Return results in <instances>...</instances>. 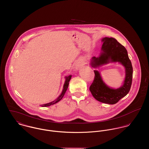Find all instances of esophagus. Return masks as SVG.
Masks as SVG:
<instances>
[{"label": "esophagus", "instance_id": "esophagus-1", "mask_svg": "<svg viewBox=\"0 0 149 149\" xmlns=\"http://www.w3.org/2000/svg\"><path fill=\"white\" fill-rule=\"evenodd\" d=\"M80 66H81V64H80V63H78V64H77V65H76V66H77V68L79 67Z\"/></svg>", "mask_w": 149, "mask_h": 149}]
</instances>
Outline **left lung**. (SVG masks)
<instances>
[{"mask_svg": "<svg viewBox=\"0 0 149 149\" xmlns=\"http://www.w3.org/2000/svg\"><path fill=\"white\" fill-rule=\"evenodd\" d=\"M102 52L99 57L93 56L90 65L94 68L110 62H119L125 68V78L123 84L114 89L103 81L99 71L94 70L95 77L90 87V91L94 98L100 102L114 104L125 97L129 92L132 78V66L125 47L113 38H103Z\"/></svg>", "mask_w": 149, "mask_h": 149, "instance_id": "8db88e82", "label": "left lung"}]
</instances>
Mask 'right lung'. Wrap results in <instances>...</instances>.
Wrapping results in <instances>:
<instances>
[{
	"label": "right lung",
	"mask_w": 149,
	"mask_h": 149,
	"mask_svg": "<svg viewBox=\"0 0 149 149\" xmlns=\"http://www.w3.org/2000/svg\"><path fill=\"white\" fill-rule=\"evenodd\" d=\"M71 78V75H69L68 77H66V81L65 82V84H64V86H63V91H62L61 94L59 96V97L57 99L52 101V102H51L46 103V104H42L40 106H42V107H48V106H50L51 105H52V104L58 102L59 101H60L61 99H62V98L63 97V96H64V95H65V93H66V91L67 90V88L68 87L69 82H70Z\"/></svg>",
	"instance_id": "1"
}]
</instances>
